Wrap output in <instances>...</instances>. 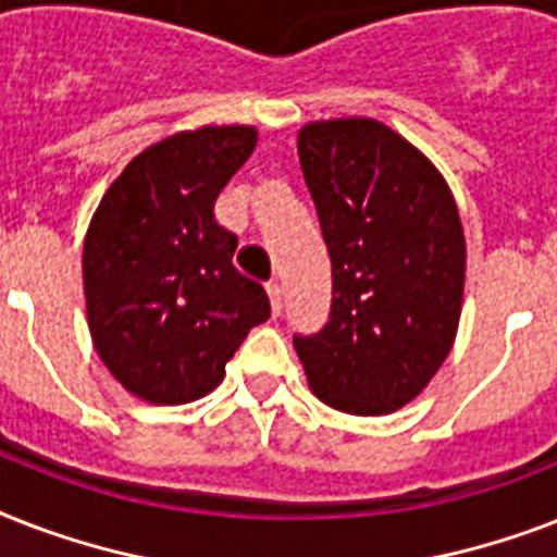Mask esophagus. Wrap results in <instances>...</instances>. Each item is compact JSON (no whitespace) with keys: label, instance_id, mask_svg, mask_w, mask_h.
I'll list each match as a JSON object with an SVG mask.
<instances>
[{"label":"esophagus","instance_id":"obj_1","mask_svg":"<svg viewBox=\"0 0 557 557\" xmlns=\"http://www.w3.org/2000/svg\"><path fill=\"white\" fill-rule=\"evenodd\" d=\"M269 297H271V309H274V314L283 312V286H280L277 280L269 283Z\"/></svg>","mask_w":557,"mask_h":557}]
</instances>
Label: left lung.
Listing matches in <instances>:
<instances>
[{"mask_svg": "<svg viewBox=\"0 0 557 557\" xmlns=\"http://www.w3.org/2000/svg\"><path fill=\"white\" fill-rule=\"evenodd\" d=\"M297 156L332 260V312L295 335L323 405L393 413L436 375L457 338L466 234L448 182L372 117L312 121Z\"/></svg>", "mask_w": 557, "mask_h": 557, "instance_id": "obj_1", "label": "left lung"}]
</instances>
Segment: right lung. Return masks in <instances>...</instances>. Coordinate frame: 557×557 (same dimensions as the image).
Returning <instances> with one entry per match:
<instances>
[{"instance_id":"right-lung-1","label":"right lung","mask_w":557,"mask_h":557,"mask_svg":"<svg viewBox=\"0 0 557 557\" xmlns=\"http://www.w3.org/2000/svg\"><path fill=\"white\" fill-rule=\"evenodd\" d=\"M257 147L253 126H199L138 152L83 239L91 344L133 396L185 405L225 379L269 295L234 269L213 201Z\"/></svg>"}]
</instances>
